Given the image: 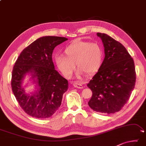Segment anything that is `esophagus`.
Masks as SVG:
<instances>
[{
	"instance_id": "obj_1",
	"label": "esophagus",
	"mask_w": 146,
	"mask_h": 146,
	"mask_svg": "<svg viewBox=\"0 0 146 146\" xmlns=\"http://www.w3.org/2000/svg\"><path fill=\"white\" fill-rule=\"evenodd\" d=\"M73 84L75 88H79V89H82L83 88V86L80 84V82H78V81H76V82H73Z\"/></svg>"
}]
</instances>
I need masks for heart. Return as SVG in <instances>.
Instances as JSON below:
<instances>
[{"label": "heart", "instance_id": "b5f03b06", "mask_svg": "<svg viewBox=\"0 0 146 146\" xmlns=\"http://www.w3.org/2000/svg\"><path fill=\"white\" fill-rule=\"evenodd\" d=\"M64 55H56L55 63L62 73L71 78L76 64L77 75L83 73L91 75L98 71L103 62V50L98 43L88 41H75L66 47Z\"/></svg>", "mask_w": 146, "mask_h": 146}]
</instances>
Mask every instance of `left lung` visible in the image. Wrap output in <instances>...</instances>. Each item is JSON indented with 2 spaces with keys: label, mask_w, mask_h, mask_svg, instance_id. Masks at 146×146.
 <instances>
[{
  "label": "left lung",
  "mask_w": 146,
  "mask_h": 146,
  "mask_svg": "<svg viewBox=\"0 0 146 146\" xmlns=\"http://www.w3.org/2000/svg\"><path fill=\"white\" fill-rule=\"evenodd\" d=\"M105 47V58L88 87L92 91L88 105L105 114L118 112L130 98L136 82L133 58L124 46L106 34L97 33Z\"/></svg>",
  "instance_id": "1"
}]
</instances>
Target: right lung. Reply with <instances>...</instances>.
Masks as SVG:
<instances>
[{
	"label": "right lung",
	"mask_w": 146,
	"mask_h": 146,
	"mask_svg": "<svg viewBox=\"0 0 146 146\" xmlns=\"http://www.w3.org/2000/svg\"><path fill=\"white\" fill-rule=\"evenodd\" d=\"M68 40L58 36L41 37L24 48L15 62L11 74V89L21 107L31 116L47 118L61 105L68 81L54 69L52 54L55 47ZM27 73L31 74L38 86L31 96L25 93L21 84Z\"/></svg>",
	"instance_id": "obj_1"
}]
</instances>
